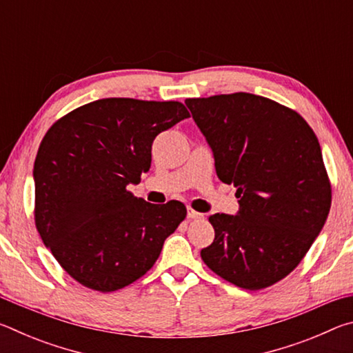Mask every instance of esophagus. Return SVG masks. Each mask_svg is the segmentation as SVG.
I'll list each match as a JSON object with an SVG mask.
<instances>
[{
    "label": "esophagus",
    "mask_w": 353,
    "mask_h": 353,
    "mask_svg": "<svg viewBox=\"0 0 353 353\" xmlns=\"http://www.w3.org/2000/svg\"><path fill=\"white\" fill-rule=\"evenodd\" d=\"M188 218L190 219H202V218H204V214L193 210V208H188Z\"/></svg>",
    "instance_id": "34e87169"
}]
</instances>
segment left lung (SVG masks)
I'll list each match as a JSON object with an SVG mask.
<instances>
[{
	"label": "left lung",
	"mask_w": 353,
	"mask_h": 353,
	"mask_svg": "<svg viewBox=\"0 0 353 353\" xmlns=\"http://www.w3.org/2000/svg\"><path fill=\"white\" fill-rule=\"evenodd\" d=\"M219 181L234 183L240 210L214 213L210 270L256 291L285 279L325 224L332 185L318 137L296 110L252 93L188 98Z\"/></svg>",
	"instance_id": "1"
}]
</instances>
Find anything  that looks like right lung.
<instances>
[{"label": "right lung", "mask_w": 353, "mask_h": 353, "mask_svg": "<svg viewBox=\"0 0 353 353\" xmlns=\"http://www.w3.org/2000/svg\"><path fill=\"white\" fill-rule=\"evenodd\" d=\"M188 117L179 101L105 98L48 129L34 163L35 227L76 282L112 292L157 261L187 208L149 204L128 185L151 168L155 137Z\"/></svg>", "instance_id": "right-lung-1"}]
</instances>
